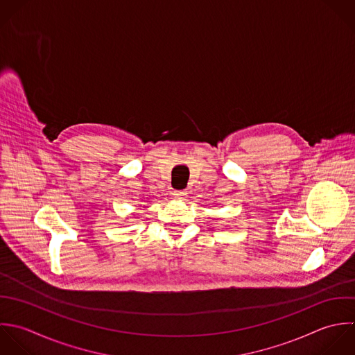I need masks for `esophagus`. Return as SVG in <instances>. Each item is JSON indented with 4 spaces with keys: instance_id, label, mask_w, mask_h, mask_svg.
I'll return each instance as SVG.
<instances>
[{
    "instance_id": "34e87169",
    "label": "esophagus",
    "mask_w": 355,
    "mask_h": 355,
    "mask_svg": "<svg viewBox=\"0 0 355 355\" xmlns=\"http://www.w3.org/2000/svg\"><path fill=\"white\" fill-rule=\"evenodd\" d=\"M187 191H174V198L177 199H184L187 196Z\"/></svg>"
}]
</instances>
